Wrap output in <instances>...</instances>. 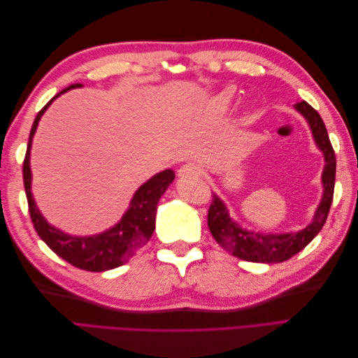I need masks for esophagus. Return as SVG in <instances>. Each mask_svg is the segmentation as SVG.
Wrapping results in <instances>:
<instances>
[{
  "label": "esophagus",
  "mask_w": 358,
  "mask_h": 358,
  "mask_svg": "<svg viewBox=\"0 0 358 358\" xmlns=\"http://www.w3.org/2000/svg\"><path fill=\"white\" fill-rule=\"evenodd\" d=\"M178 175L180 178H197L201 175V167L194 162H187L178 170Z\"/></svg>",
  "instance_id": "1"
}]
</instances>
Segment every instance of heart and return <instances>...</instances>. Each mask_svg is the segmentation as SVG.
Returning <instances> with one entry per match:
<instances>
[{"instance_id":"b5f03b06","label":"heart","mask_w":358,"mask_h":358,"mask_svg":"<svg viewBox=\"0 0 358 358\" xmlns=\"http://www.w3.org/2000/svg\"><path fill=\"white\" fill-rule=\"evenodd\" d=\"M233 99H234V91L231 88L224 90L221 94H218L212 101V107L215 112H227L233 104Z\"/></svg>"}]
</instances>
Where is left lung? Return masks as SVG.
Listing matches in <instances>:
<instances>
[{
	"instance_id": "left-lung-1",
	"label": "left lung",
	"mask_w": 358,
	"mask_h": 358,
	"mask_svg": "<svg viewBox=\"0 0 358 358\" xmlns=\"http://www.w3.org/2000/svg\"><path fill=\"white\" fill-rule=\"evenodd\" d=\"M296 109L306 117V121L312 129V136L315 138L317 146L321 149L326 159V166L322 171V187L324 194L318 209L313 216L312 224L306 229L297 233L285 234H259L241 229L229 215L225 204L221 199L213 194L212 203L208 213V225L213 236V239L221 245L227 252L231 255L252 263H282L294 257L301 249H305L315 237L327 221L330 206L333 201L334 179H336V155L327 128L324 125L320 113L313 109L306 101L294 104Z\"/></svg>"
}]
</instances>
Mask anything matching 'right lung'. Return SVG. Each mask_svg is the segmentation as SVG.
Segmentation results:
<instances>
[{
  "mask_svg": "<svg viewBox=\"0 0 358 358\" xmlns=\"http://www.w3.org/2000/svg\"><path fill=\"white\" fill-rule=\"evenodd\" d=\"M80 83L70 85L69 88L58 92L53 99L43 107L37 113L34 124L31 127V133L28 138V148L24 159V185L27 192L28 208L31 221L40 239L45 242L53 252L62 259H66L71 266L88 270V272H104L117 266L127 263L140 248L148 243L155 230V215L157 204L162 194L166 192L170 183L175 179V171L167 169L158 175L150 178L140 187L134 197L129 203V208L110 230L95 236L76 237L64 233L55 227L48 224L43 218L38 208L36 206L31 192V169H29V150L32 145V137L36 134L40 117L46 112L52 101L61 94L70 91L71 88H78Z\"/></svg>",
  "mask_w": 358,
  "mask_h": 358,
  "instance_id": "1",
  "label": "right lung"
}]
</instances>
